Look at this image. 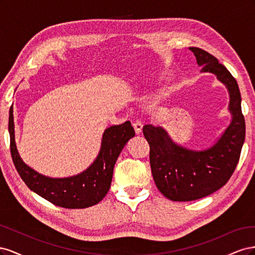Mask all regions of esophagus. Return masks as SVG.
Here are the masks:
<instances>
[{
	"label": "esophagus",
	"mask_w": 255,
	"mask_h": 255,
	"mask_svg": "<svg viewBox=\"0 0 255 255\" xmlns=\"http://www.w3.org/2000/svg\"><path fill=\"white\" fill-rule=\"evenodd\" d=\"M133 128H134V129H135V133H136V134H140V133H141V130H142V125H141L140 121L136 120V121L133 123Z\"/></svg>",
	"instance_id": "obj_1"
}]
</instances>
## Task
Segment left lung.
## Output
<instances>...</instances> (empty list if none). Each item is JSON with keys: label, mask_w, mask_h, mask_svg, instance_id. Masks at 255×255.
Returning a JSON list of instances; mask_svg holds the SVG:
<instances>
[{"label": "left lung", "mask_w": 255, "mask_h": 255, "mask_svg": "<svg viewBox=\"0 0 255 255\" xmlns=\"http://www.w3.org/2000/svg\"><path fill=\"white\" fill-rule=\"evenodd\" d=\"M202 73H213L227 87L232 120L210 148L191 150L174 142L161 127H143L150 145L151 171L156 187L172 201H192L206 197L226 185L238 164L246 136L242 97L236 80L218 59L191 47Z\"/></svg>", "instance_id": "1"}]
</instances>
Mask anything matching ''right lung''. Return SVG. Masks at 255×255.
Segmentation results:
<instances>
[{"label":"right lung","mask_w":255,"mask_h":255,"mask_svg":"<svg viewBox=\"0 0 255 255\" xmlns=\"http://www.w3.org/2000/svg\"><path fill=\"white\" fill-rule=\"evenodd\" d=\"M8 130L12 161L21 179L37 195L65 208H86L101 201L110 190L116 160L127 142L135 136L129 121L107 128L98 156L86 170L73 176L50 177L37 172L21 158L14 140L12 106L9 110Z\"/></svg>","instance_id":"obj_1"}]
</instances>
